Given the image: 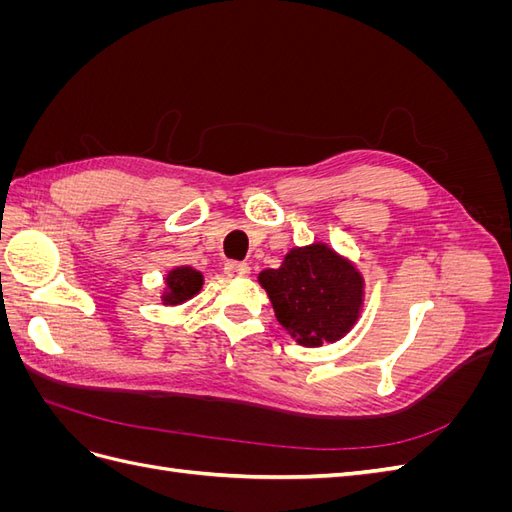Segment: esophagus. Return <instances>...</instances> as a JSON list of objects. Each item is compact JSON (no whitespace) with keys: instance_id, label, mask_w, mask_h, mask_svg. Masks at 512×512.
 <instances>
[{"instance_id":"34e87169","label":"esophagus","mask_w":512,"mask_h":512,"mask_svg":"<svg viewBox=\"0 0 512 512\" xmlns=\"http://www.w3.org/2000/svg\"><path fill=\"white\" fill-rule=\"evenodd\" d=\"M224 273L228 277H247V275H250V265H245V262L230 260L224 265Z\"/></svg>"}]
</instances>
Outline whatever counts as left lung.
Masks as SVG:
<instances>
[{
  "label": "left lung",
  "mask_w": 512,
  "mask_h": 512,
  "mask_svg": "<svg viewBox=\"0 0 512 512\" xmlns=\"http://www.w3.org/2000/svg\"><path fill=\"white\" fill-rule=\"evenodd\" d=\"M258 284L269 294L277 322L305 348L350 333L365 299V280L354 262L318 241L292 247L280 269L260 271Z\"/></svg>",
  "instance_id": "8db88e82"
}]
</instances>
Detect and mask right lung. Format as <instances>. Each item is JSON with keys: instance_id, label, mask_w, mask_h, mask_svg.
Listing matches in <instances>:
<instances>
[{"instance_id": "add662e5", "label": "right lung", "mask_w": 512, "mask_h": 512, "mask_svg": "<svg viewBox=\"0 0 512 512\" xmlns=\"http://www.w3.org/2000/svg\"><path fill=\"white\" fill-rule=\"evenodd\" d=\"M205 284V277L200 271L192 267H175L170 269L164 277V290H162V303L164 305H181L190 301L200 292Z\"/></svg>"}]
</instances>
